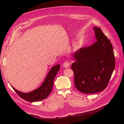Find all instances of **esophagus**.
I'll list each match as a JSON object with an SVG mask.
<instances>
[{
	"mask_svg": "<svg viewBox=\"0 0 124 124\" xmlns=\"http://www.w3.org/2000/svg\"><path fill=\"white\" fill-rule=\"evenodd\" d=\"M70 66V63L68 61H65L63 63V67L64 68H68Z\"/></svg>",
	"mask_w": 124,
	"mask_h": 124,
	"instance_id": "obj_1",
	"label": "esophagus"
}]
</instances>
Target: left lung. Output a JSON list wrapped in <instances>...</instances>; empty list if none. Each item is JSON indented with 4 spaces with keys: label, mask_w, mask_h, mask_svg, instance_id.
<instances>
[{
    "label": "left lung",
    "mask_w": 124,
    "mask_h": 124,
    "mask_svg": "<svg viewBox=\"0 0 124 124\" xmlns=\"http://www.w3.org/2000/svg\"><path fill=\"white\" fill-rule=\"evenodd\" d=\"M93 29L97 41L76 51L73 54L76 61L71 66L75 86L85 94L104 90L115 66L113 46L109 40L100 28L94 27Z\"/></svg>",
    "instance_id": "8db88e82"
}]
</instances>
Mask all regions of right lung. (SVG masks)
<instances>
[{"label": "right lung", "instance_id": "right-lung-1", "mask_svg": "<svg viewBox=\"0 0 124 124\" xmlns=\"http://www.w3.org/2000/svg\"><path fill=\"white\" fill-rule=\"evenodd\" d=\"M60 65L59 64L52 67L42 85L38 89L34 90L31 92L24 93L16 90L12 86V87L17 95L26 101L34 102L45 99L48 97L52 91L55 77L60 70Z\"/></svg>", "mask_w": 124, "mask_h": 124}]
</instances>
